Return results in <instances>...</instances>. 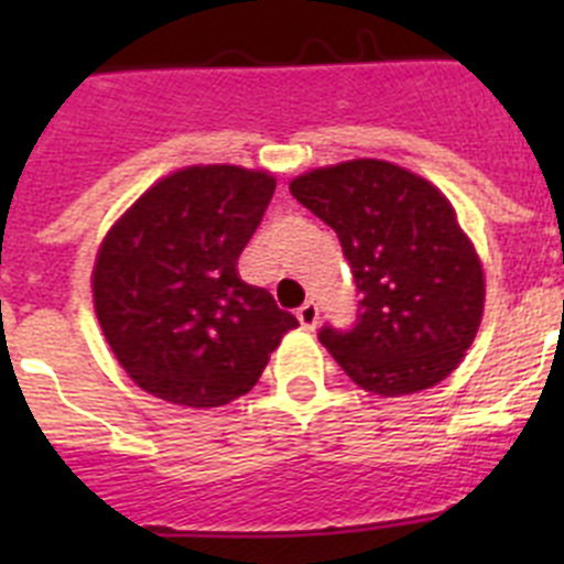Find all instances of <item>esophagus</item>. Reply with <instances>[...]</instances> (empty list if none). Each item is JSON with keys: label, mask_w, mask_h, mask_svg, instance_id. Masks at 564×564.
Segmentation results:
<instances>
[{"label": "esophagus", "mask_w": 564, "mask_h": 564, "mask_svg": "<svg viewBox=\"0 0 564 564\" xmlns=\"http://www.w3.org/2000/svg\"><path fill=\"white\" fill-rule=\"evenodd\" d=\"M299 322H302V327H305V330H313V327L318 325V305L316 302H305V305L299 307Z\"/></svg>", "instance_id": "esophagus-1"}]
</instances>
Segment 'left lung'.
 <instances>
[{
	"mask_svg": "<svg viewBox=\"0 0 564 564\" xmlns=\"http://www.w3.org/2000/svg\"><path fill=\"white\" fill-rule=\"evenodd\" d=\"M291 194L338 234L358 291L352 327L325 325V344L376 395H412L449 376L482 318V265L452 203L387 161L313 169Z\"/></svg>",
	"mask_w": 564,
	"mask_h": 564,
	"instance_id": "8db88e82",
	"label": "left lung"
}]
</instances>
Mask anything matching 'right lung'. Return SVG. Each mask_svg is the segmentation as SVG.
I'll list each match as a JSON object with an SVG mask.
<instances>
[{"mask_svg":"<svg viewBox=\"0 0 564 564\" xmlns=\"http://www.w3.org/2000/svg\"><path fill=\"white\" fill-rule=\"evenodd\" d=\"M268 172L188 166L109 228L93 299L115 358L141 390L192 410L246 395L299 325L237 259L273 197Z\"/></svg>","mask_w":564,"mask_h":564,"instance_id":"right-lung-1","label":"right lung"}]
</instances>
